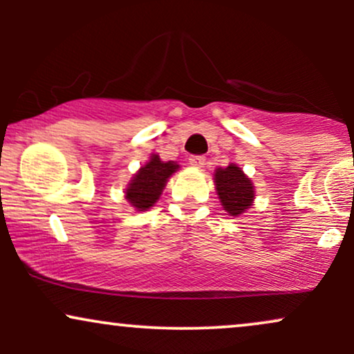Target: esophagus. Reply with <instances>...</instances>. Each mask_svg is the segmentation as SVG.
Instances as JSON below:
<instances>
[{"label":"esophagus","instance_id":"34e87169","mask_svg":"<svg viewBox=\"0 0 354 354\" xmlns=\"http://www.w3.org/2000/svg\"><path fill=\"white\" fill-rule=\"evenodd\" d=\"M206 163L205 156H189V165L196 166V168H203V165Z\"/></svg>","mask_w":354,"mask_h":354}]
</instances>
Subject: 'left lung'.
<instances>
[{
    "label": "left lung",
    "instance_id": "obj_1",
    "mask_svg": "<svg viewBox=\"0 0 354 354\" xmlns=\"http://www.w3.org/2000/svg\"><path fill=\"white\" fill-rule=\"evenodd\" d=\"M214 185L219 201L230 216H239L253 205L254 186L238 165L218 168L214 171Z\"/></svg>",
    "mask_w": 354,
    "mask_h": 354
}]
</instances>
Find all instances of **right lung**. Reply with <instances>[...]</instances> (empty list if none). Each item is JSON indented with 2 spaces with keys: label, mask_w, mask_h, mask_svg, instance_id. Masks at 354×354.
Returning <instances> with one entry per match:
<instances>
[{
  "label": "right lung",
  "mask_w": 354,
  "mask_h": 354,
  "mask_svg": "<svg viewBox=\"0 0 354 354\" xmlns=\"http://www.w3.org/2000/svg\"><path fill=\"white\" fill-rule=\"evenodd\" d=\"M180 168L174 161H161L158 154H151L149 161L138 169L126 188V200L136 211H148L160 200L166 181Z\"/></svg>",
  "instance_id": "1"
}]
</instances>
